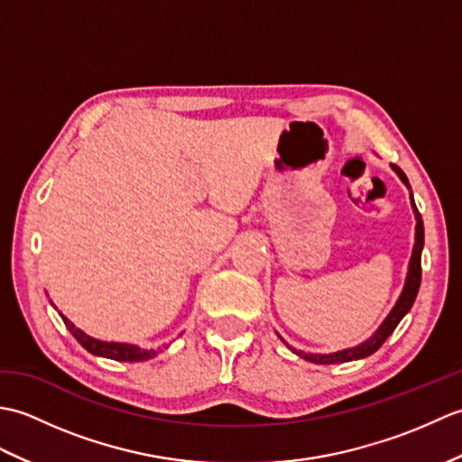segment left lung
Masks as SVG:
<instances>
[{"label": "left lung", "instance_id": "left-lung-1", "mask_svg": "<svg viewBox=\"0 0 462 462\" xmlns=\"http://www.w3.org/2000/svg\"><path fill=\"white\" fill-rule=\"evenodd\" d=\"M391 166H393V171L399 174V179L403 180L407 189L411 190V184L407 180L405 172L401 171L397 164H391ZM411 204H413V212H415V218H417L415 246H413V254H411L405 288H403V291H401V296H399V300L395 303V308L391 310V313L385 318V321L381 323L379 329L373 333V336L367 341L359 343L357 347H349V349L336 351V353H303L300 349H291L293 353H296V356L308 359L311 363H321V365H329V363H346V361L367 357V356H371V353H375L383 346V343H385V339L399 326V321L407 316L411 308H413L415 298H417V293H419V286H420V252H423V246H425V228H423V218H420V214H419L417 206H415L413 194H411ZM286 346H288V343H286Z\"/></svg>", "mask_w": 462, "mask_h": 462}]
</instances>
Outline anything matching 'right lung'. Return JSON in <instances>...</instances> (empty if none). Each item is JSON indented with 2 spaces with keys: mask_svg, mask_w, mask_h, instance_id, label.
<instances>
[{
  "mask_svg": "<svg viewBox=\"0 0 462 462\" xmlns=\"http://www.w3.org/2000/svg\"><path fill=\"white\" fill-rule=\"evenodd\" d=\"M59 316H61V313H59ZM61 318H63L65 328L73 333V337L79 341L87 351L93 353V356L115 359V361H146L156 356L154 349H141L136 346H129V343H113V341L95 339L91 336H87V333L81 331L79 328H75L65 316Z\"/></svg>",
  "mask_w": 462,
  "mask_h": 462,
  "instance_id": "add662e5",
  "label": "right lung"
}]
</instances>
